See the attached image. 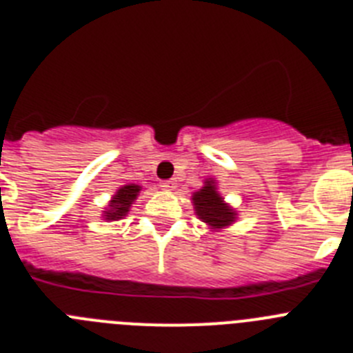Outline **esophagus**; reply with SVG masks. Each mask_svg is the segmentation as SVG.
<instances>
[{"mask_svg":"<svg viewBox=\"0 0 353 353\" xmlns=\"http://www.w3.org/2000/svg\"><path fill=\"white\" fill-rule=\"evenodd\" d=\"M161 187L164 191H173L174 187H176V183H174V180H162Z\"/></svg>","mask_w":353,"mask_h":353,"instance_id":"34e87169","label":"esophagus"}]
</instances>
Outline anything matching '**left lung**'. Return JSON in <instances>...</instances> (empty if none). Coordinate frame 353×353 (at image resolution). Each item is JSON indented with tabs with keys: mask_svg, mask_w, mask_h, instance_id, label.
I'll use <instances>...</instances> for the list:
<instances>
[{
	"mask_svg": "<svg viewBox=\"0 0 353 353\" xmlns=\"http://www.w3.org/2000/svg\"><path fill=\"white\" fill-rule=\"evenodd\" d=\"M196 214L203 223L210 224L214 228H223L232 224L235 219V214L226 203H223V198L217 194L214 185V180H207L201 191L194 192L192 196Z\"/></svg>",
	"mask_w": 353,
	"mask_h": 353,
	"instance_id": "obj_1",
	"label": "left lung"
}]
</instances>
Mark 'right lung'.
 I'll return each mask as SVG.
<instances>
[{
    "label": "right lung",
    "instance_id": "right-lung-1",
    "mask_svg": "<svg viewBox=\"0 0 353 353\" xmlns=\"http://www.w3.org/2000/svg\"><path fill=\"white\" fill-rule=\"evenodd\" d=\"M139 191H141L139 185H134V183L121 187L120 191L114 194L111 205H109V210L105 212V219L117 221V219H121L123 215H127L130 205H132V201L136 199V196H138Z\"/></svg>",
    "mask_w": 353,
    "mask_h": 353
}]
</instances>
